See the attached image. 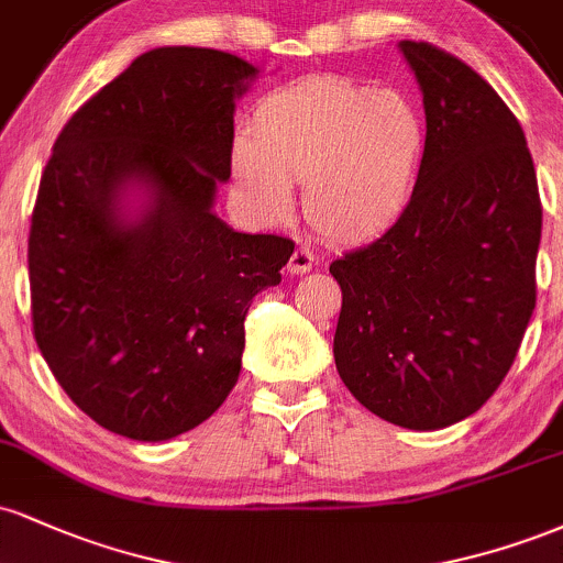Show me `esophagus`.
<instances>
[{"label": "esophagus", "instance_id": "obj_1", "mask_svg": "<svg viewBox=\"0 0 563 563\" xmlns=\"http://www.w3.org/2000/svg\"><path fill=\"white\" fill-rule=\"evenodd\" d=\"M314 267V251L309 245H296L294 254H290L288 273L290 275H303Z\"/></svg>", "mask_w": 563, "mask_h": 563}]
</instances>
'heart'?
Listing matches in <instances>:
<instances>
[{"label": "heart", "mask_w": 563, "mask_h": 563, "mask_svg": "<svg viewBox=\"0 0 563 563\" xmlns=\"http://www.w3.org/2000/svg\"><path fill=\"white\" fill-rule=\"evenodd\" d=\"M426 142L421 108L405 92L309 79L262 102L232 172L269 217L286 214L290 183H303V209L322 235L363 241L405 214Z\"/></svg>", "instance_id": "obj_1"}]
</instances>
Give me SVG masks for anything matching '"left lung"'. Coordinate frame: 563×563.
Here are the masks:
<instances>
[{
	"instance_id": "left-lung-1",
	"label": "left lung",
	"mask_w": 563,
	"mask_h": 563,
	"mask_svg": "<svg viewBox=\"0 0 563 563\" xmlns=\"http://www.w3.org/2000/svg\"><path fill=\"white\" fill-rule=\"evenodd\" d=\"M426 108V156L405 214L331 264L333 357L384 421L444 429L476 412L514 365L538 301L542 203L525 129L474 68L399 42Z\"/></svg>"
}]
</instances>
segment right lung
Returning a JSON list of instances; mask_svg holds the SVG:
<instances>
[{
	"label": "right lung",
	"instance_id": "obj_1",
	"mask_svg": "<svg viewBox=\"0 0 563 563\" xmlns=\"http://www.w3.org/2000/svg\"><path fill=\"white\" fill-rule=\"evenodd\" d=\"M256 68L158 47L68 119L29 232L31 322L70 402L113 434L161 442L203 423L241 373L251 299L280 283L294 241L219 219L232 111ZM152 196L120 217L126 186Z\"/></svg>",
	"mask_w": 563,
	"mask_h": 563
}]
</instances>
